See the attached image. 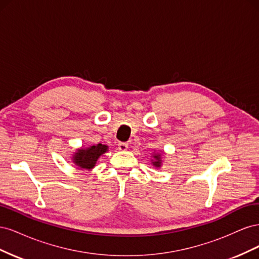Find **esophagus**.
I'll return each mask as SVG.
<instances>
[{
	"label": "esophagus",
	"instance_id": "1",
	"mask_svg": "<svg viewBox=\"0 0 259 259\" xmlns=\"http://www.w3.org/2000/svg\"><path fill=\"white\" fill-rule=\"evenodd\" d=\"M117 147H119V150L125 151V150H127L128 144H126V143H119V145H117Z\"/></svg>",
	"mask_w": 259,
	"mask_h": 259
}]
</instances>
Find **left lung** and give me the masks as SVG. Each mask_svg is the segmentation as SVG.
Masks as SVG:
<instances>
[{"instance_id":"obj_1","label":"left lung","mask_w":259,"mask_h":259,"mask_svg":"<svg viewBox=\"0 0 259 259\" xmlns=\"http://www.w3.org/2000/svg\"><path fill=\"white\" fill-rule=\"evenodd\" d=\"M153 158L155 159V161H153V162H152L153 165H154V166H156V167L161 166V156H160V154H154V155H153Z\"/></svg>"}]
</instances>
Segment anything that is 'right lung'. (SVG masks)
<instances>
[{
    "instance_id": "obj_1",
    "label": "right lung",
    "mask_w": 259,
    "mask_h": 259,
    "mask_svg": "<svg viewBox=\"0 0 259 259\" xmlns=\"http://www.w3.org/2000/svg\"><path fill=\"white\" fill-rule=\"evenodd\" d=\"M107 149L108 147L106 145L101 144H98L97 146H92L88 149H81L73 156V162L81 168L91 169L95 166L96 161L101 154H104L107 151Z\"/></svg>"
}]
</instances>
